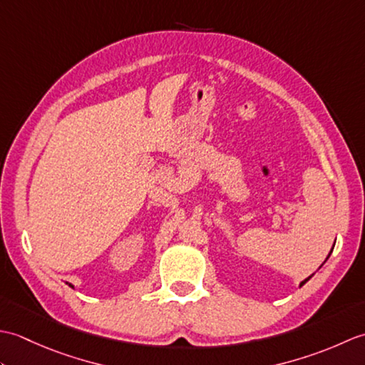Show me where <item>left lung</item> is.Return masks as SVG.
I'll use <instances>...</instances> for the list:
<instances>
[{"instance_id": "left-lung-1", "label": "left lung", "mask_w": 365, "mask_h": 365, "mask_svg": "<svg viewBox=\"0 0 365 365\" xmlns=\"http://www.w3.org/2000/svg\"><path fill=\"white\" fill-rule=\"evenodd\" d=\"M331 252H332V251H331ZM328 257H329V255H328ZM309 279H311V276H309V277H307V279H306V281H302V282H301V285H304V284H306V282H307V281H309Z\"/></svg>"}]
</instances>
